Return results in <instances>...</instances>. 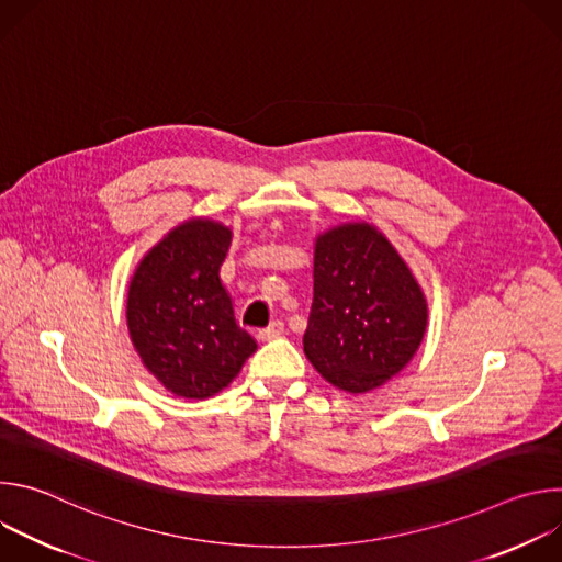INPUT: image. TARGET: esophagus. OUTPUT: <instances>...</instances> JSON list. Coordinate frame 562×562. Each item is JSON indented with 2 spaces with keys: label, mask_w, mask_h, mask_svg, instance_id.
I'll return each mask as SVG.
<instances>
[{
  "label": "esophagus",
  "mask_w": 562,
  "mask_h": 562,
  "mask_svg": "<svg viewBox=\"0 0 562 562\" xmlns=\"http://www.w3.org/2000/svg\"><path fill=\"white\" fill-rule=\"evenodd\" d=\"M282 334H284V323H282V319H273V323H271L267 329H260L258 338H260L262 342H267V340H273V338L282 336Z\"/></svg>",
  "instance_id": "obj_1"
}]
</instances>
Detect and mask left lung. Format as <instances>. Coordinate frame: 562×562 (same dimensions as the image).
Segmentation results:
<instances>
[{
    "mask_svg": "<svg viewBox=\"0 0 562 562\" xmlns=\"http://www.w3.org/2000/svg\"><path fill=\"white\" fill-rule=\"evenodd\" d=\"M427 300L405 260L371 224H342L315 239L304 353L349 393L384 384L416 353Z\"/></svg>",
    "mask_w": 562,
    "mask_h": 562,
    "instance_id": "obj_1",
    "label": "left lung"
}]
</instances>
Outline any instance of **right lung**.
Returning a JSON list of instances; mask_svg holds the SVG:
<instances>
[{"label": "right lung", "mask_w": 562, "mask_h": 562, "mask_svg": "<svg viewBox=\"0 0 562 562\" xmlns=\"http://www.w3.org/2000/svg\"><path fill=\"white\" fill-rule=\"evenodd\" d=\"M228 245L226 226L189 220L144 256L128 286L131 340L144 367L180 397L215 395L258 349L220 280Z\"/></svg>", "instance_id": "1"}]
</instances>
